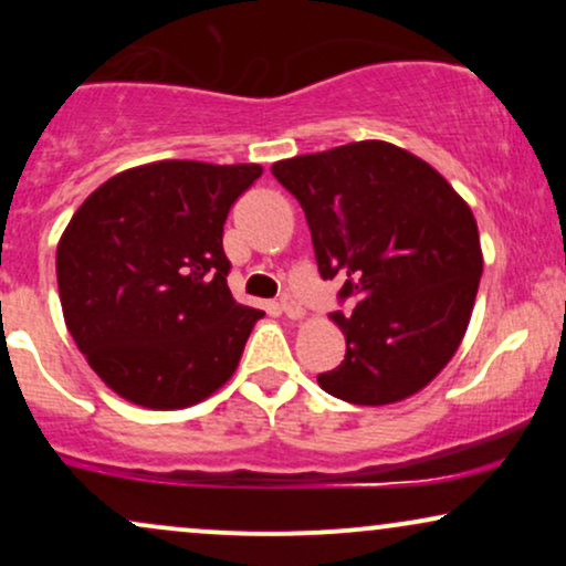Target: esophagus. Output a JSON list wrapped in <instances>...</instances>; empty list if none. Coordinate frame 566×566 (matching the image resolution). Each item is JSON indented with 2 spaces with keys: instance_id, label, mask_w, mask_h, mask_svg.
Returning <instances> with one entry per match:
<instances>
[{
  "instance_id": "obj_1",
  "label": "esophagus",
  "mask_w": 566,
  "mask_h": 566,
  "mask_svg": "<svg viewBox=\"0 0 566 566\" xmlns=\"http://www.w3.org/2000/svg\"><path fill=\"white\" fill-rule=\"evenodd\" d=\"M279 308H282V314L287 316V319H303V316H305V308L292 295H282V301H279Z\"/></svg>"
}]
</instances>
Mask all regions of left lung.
<instances>
[{
    "instance_id": "obj_1",
    "label": "left lung",
    "mask_w": 566,
    "mask_h": 566,
    "mask_svg": "<svg viewBox=\"0 0 566 566\" xmlns=\"http://www.w3.org/2000/svg\"><path fill=\"white\" fill-rule=\"evenodd\" d=\"M301 201L322 279H343L333 319L346 359L319 386L350 405H394L444 369L469 327L482 247L471 207L423 159L359 140L276 161Z\"/></svg>"
}]
</instances>
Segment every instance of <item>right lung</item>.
<instances>
[{
    "label": "right lung",
    "instance_id": "1",
    "mask_svg": "<svg viewBox=\"0 0 566 566\" xmlns=\"http://www.w3.org/2000/svg\"><path fill=\"white\" fill-rule=\"evenodd\" d=\"M261 165L170 159L95 188L57 242L63 316L116 394L180 409L237 369L263 311L233 301L223 223Z\"/></svg>",
    "mask_w": 566,
    "mask_h": 566
}]
</instances>
